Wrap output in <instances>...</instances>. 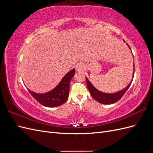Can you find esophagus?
Listing matches in <instances>:
<instances>
[{
	"label": "esophagus",
	"instance_id": "obj_1",
	"mask_svg": "<svg viewBox=\"0 0 153 153\" xmlns=\"http://www.w3.org/2000/svg\"><path fill=\"white\" fill-rule=\"evenodd\" d=\"M84 66L82 64H77L76 66V70H78V71L83 70V69H84Z\"/></svg>",
	"mask_w": 153,
	"mask_h": 153
}]
</instances>
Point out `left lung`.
<instances>
[{"label":"left lung","instance_id":"1","mask_svg":"<svg viewBox=\"0 0 153 153\" xmlns=\"http://www.w3.org/2000/svg\"><path fill=\"white\" fill-rule=\"evenodd\" d=\"M124 41H125L124 40ZM128 46L129 47V46L128 45ZM129 48H130V47H129ZM134 69H135V66H134ZM133 75H134V71H133ZM86 81H87V89L89 91L90 94L92 98L97 101H98L99 103L105 104V105L112 104L119 101L125 94V92L128 91V89H129V87L130 86L132 82H131L130 84H129L126 88H125V89H124L121 91H119L118 92H116V93H114V94H106V93H104V92H101L98 90H97L96 88L91 84V83L89 81V80H88L87 78H86Z\"/></svg>","mask_w":153,"mask_h":153}]
</instances>
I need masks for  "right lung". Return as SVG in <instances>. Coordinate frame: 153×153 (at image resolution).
Here are the masks:
<instances>
[{"label":"right lung","mask_w":153,"mask_h":153,"mask_svg":"<svg viewBox=\"0 0 153 153\" xmlns=\"http://www.w3.org/2000/svg\"><path fill=\"white\" fill-rule=\"evenodd\" d=\"M75 69L68 72L63 77L58 85L48 92L37 94L28 89L32 97L42 105L47 107H55L64 104L67 101L69 92V84L75 75Z\"/></svg>","instance_id":"right-lung-1"}]
</instances>
